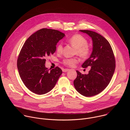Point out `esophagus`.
Wrapping results in <instances>:
<instances>
[{"mask_svg":"<svg viewBox=\"0 0 130 130\" xmlns=\"http://www.w3.org/2000/svg\"><path fill=\"white\" fill-rule=\"evenodd\" d=\"M62 71H63V72H67V71H69V69H63L62 70Z\"/></svg>","mask_w":130,"mask_h":130,"instance_id":"1","label":"esophagus"}]
</instances>
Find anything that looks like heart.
<instances>
[{"label": "heart", "instance_id": "1", "mask_svg": "<svg viewBox=\"0 0 130 130\" xmlns=\"http://www.w3.org/2000/svg\"><path fill=\"white\" fill-rule=\"evenodd\" d=\"M67 42L72 46L75 48V53L83 59L87 58L91 53V49L87 45V41L80 34H75L67 40ZM63 45L59 43L57 46V51L58 53H61L63 51ZM79 60L76 58H66L63 61L64 65L73 67L75 66Z\"/></svg>", "mask_w": 130, "mask_h": 130}]
</instances>
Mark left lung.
Segmentation results:
<instances>
[{
	"label": "left lung",
	"instance_id": "left-lung-1",
	"mask_svg": "<svg viewBox=\"0 0 130 130\" xmlns=\"http://www.w3.org/2000/svg\"><path fill=\"white\" fill-rule=\"evenodd\" d=\"M79 31L92 39V52L82 65L83 68L90 67V70L87 75L77 70V77L73 84L81 95L94 96L102 91L112 79L115 69V57L109 42L101 35L87 30Z\"/></svg>",
	"mask_w": 130,
	"mask_h": 130
}]
</instances>
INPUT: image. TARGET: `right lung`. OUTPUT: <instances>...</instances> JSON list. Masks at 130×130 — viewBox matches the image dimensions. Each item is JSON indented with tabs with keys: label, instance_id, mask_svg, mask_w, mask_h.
<instances>
[{
	"label": "right lung",
	"instance_id": "1",
	"mask_svg": "<svg viewBox=\"0 0 130 130\" xmlns=\"http://www.w3.org/2000/svg\"><path fill=\"white\" fill-rule=\"evenodd\" d=\"M65 36L59 31L43 28L32 34L24 43L17 66L25 85L38 95L45 94L56 84L62 70L58 67L49 71L46 58L56 50L59 41Z\"/></svg>",
	"mask_w": 130,
	"mask_h": 130
}]
</instances>
